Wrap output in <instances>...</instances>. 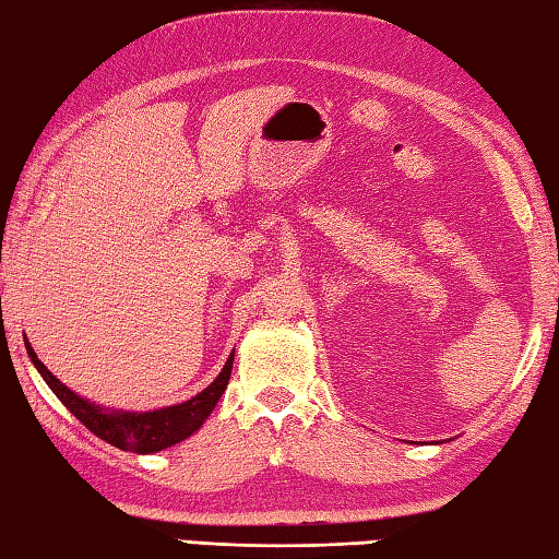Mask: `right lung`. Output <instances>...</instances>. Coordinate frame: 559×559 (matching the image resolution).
<instances>
[{"label":"right lung","instance_id":"add662e5","mask_svg":"<svg viewBox=\"0 0 559 559\" xmlns=\"http://www.w3.org/2000/svg\"><path fill=\"white\" fill-rule=\"evenodd\" d=\"M26 350L31 362L36 365L40 377L46 379V384L52 389L62 404L70 408V414H75L80 424L87 426L94 436L107 440L109 445L129 452H139V455H148V452L165 450L170 445L182 443L194 430L202 428L204 420L212 414L214 406L218 404L221 394L226 392L230 370H234V353L224 365V370L209 384L204 392L187 399L182 404L155 408V411H109L97 404L87 402L80 394L72 392L58 377H52L48 367L38 360L34 347L26 341Z\"/></svg>","mask_w":559,"mask_h":559}]
</instances>
